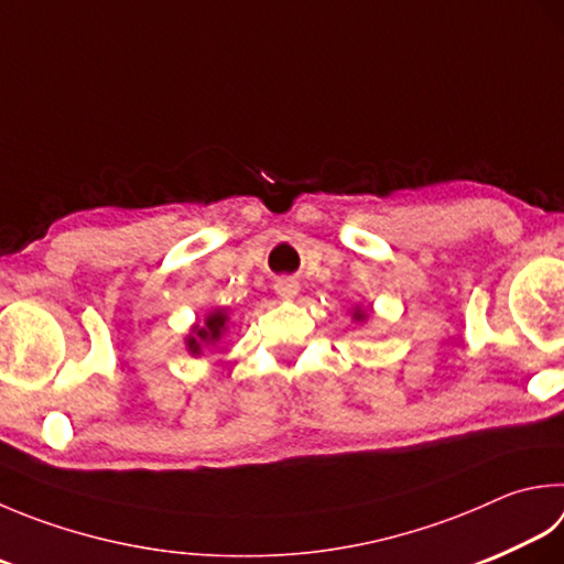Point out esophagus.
<instances>
[{
	"mask_svg": "<svg viewBox=\"0 0 564 564\" xmlns=\"http://www.w3.org/2000/svg\"><path fill=\"white\" fill-rule=\"evenodd\" d=\"M274 292H278L282 300H294L296 292H300V282H296L294 278H282L274 282Z\"/></svg>",
	"mask_w": 564,
	"mask_h": 564,
	"instance_id": "obj_1",
	"label": "esophagus"
}]
</instances>
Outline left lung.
Here are the masks:
<instances>
[{"instance_id": "left-lung-1", "label": "left lung", "mask_w": 564, "mask_h": 564, "mask_svg": "<svg viewBox=\"0 0 564 564\" xmlns=\"http://www.w3.org/2000/svg\"><path fill=\"white\" fill-rule=\"evenodd\" d=\"M358 316H364V314H358Z\"/></svg>"}]
</instances>
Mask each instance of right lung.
Here are the masks:
<instances>
[{
  "mask_svg": "<svg viewBox=\"0 0 564 564\" xmlns=\"http://www.w3.org/2000/svg\"><path fill=\"white\" fill-rule=\"evenodd\" d=\"M223 328H226V314L216 312V314H210L206 318L204 328L196 326V336L200 338V341H218ZM188 346H191V350H194V354H198V350H200V344L196 341V338H188Z\"/></svg>",
  "mask_w": 564,
  "mask_h": 564,
  "instance_id": "obj_1",
  "label": "right lung"
}]
</instances>
